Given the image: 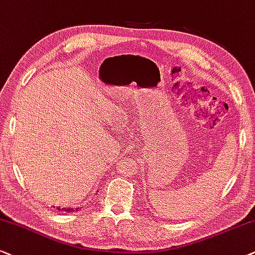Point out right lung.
I'll list each match as a JSON object with an SVG mask.
<instances>
[{"mask_svg":"<svg viewBox=\"0 0 255 255\" xmlns=\"http://www.w3.org/2000/svg\"><path fill=\"white\" fill-rule=\"evenodd\" d=\"M58 209L60 210V208H58ZM78 209H79V208H75V209H73V208H62V210H65V212H68V213L78 212Z\"/></svg>","mask_w":255,"mask_h":255,"instance_id":"1","label":"right lung"}]
</instances>
